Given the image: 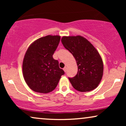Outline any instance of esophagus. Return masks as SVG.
<instances>
[{"label":"esophagus","mask_w":126,"mask_h":126,"mask_svg":"<svg viewBox=\"0 0 126 126\" xmlns=\"http://www.w3.org/2000/svg\"><path fill=\"white\" fill-rule=\"evenodd\" d=\"M63 70H64V72H66V70H67L66 67V66L64 67V68H63Z\"/></svg>","instance_id":"obj_1"}]
</instances>
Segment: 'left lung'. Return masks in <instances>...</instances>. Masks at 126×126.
Returning <instances> with one entry per match:
<instances>
[{
    "mask_svg": "<svg viewBox=\"0 0 126 126\" xmlns=\"http://www.w3.org/2000/svg\"><path fill=\"white\" fill-rule=\"evenodd\" d=\"M62 44L73 54L76 61L78 72L69 78L73 87L80 92H89L99 85L103 74L101 56L90 42L81 36L63 37Z\"/></svg>",
    "mask_w": 126,
    "mask_h": 126,
    "instance_id": "1",
    "label": "left lung"
}]
</instances>
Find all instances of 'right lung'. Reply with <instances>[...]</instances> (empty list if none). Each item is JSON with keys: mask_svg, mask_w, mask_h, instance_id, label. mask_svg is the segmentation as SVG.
<instances>
[{"mask_svg": "<svg viewBox=\"0 0 126 126\" xmlns=\"http://www.w3.org/2000/svg\"><path fill=\"white\" fill-rule=\"evenodd\" d=\"M60 36L47 35L32 42L24 57L22 71L26 82L35 92L47 94L56 88L65 72L53 55Z\"/></svg>", "mask_w": 126, "mask_h": 126, "instance_id": "right-lung-1", "label": "right lung"}]
</instances>
